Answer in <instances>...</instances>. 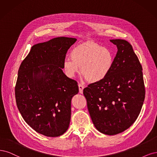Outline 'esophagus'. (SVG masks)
I'll return each instance as SVG.
<instances>
[{
  "mask_svg": "<svg viewBox=\"0 0 157 157\" xmlns=\"http://www.w3.org/2000/svg\"><path fill=\"white\" fill-rule=\"evenodd\" d=\"M78 87H79V93L82 94L83 93V89H84V86L82 84H79L78 85Z\"/></svg>",
  "mask_w": 157,
  "mask_h": 157,
  "instance_id": "obj_1",
  "label": "esophagus"
}]
</instances>
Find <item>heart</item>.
Listing matches in <instances>:
<instances>
[{
  "label": "heart",
  "instance_id": "1",
  "mask_svg": "<svg viewBox=\"0 0 157 157\" xmlns=\"http://www.w3.org/2000/svg\"><path fill=\"white\" fill-rule=\"evenodd\" d=\"M70 59H66L63 63L64 74L73 78L79 72L89 83L102 82L112 71L115 56L107 48L97 43H85L75 46L70 52Z\"/></svg>",
  "mask_w": 157,
  "mask_h": 157
}]
</instances>
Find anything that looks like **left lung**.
Returning a JSON list of instances; mask_svg holds the SVG:
<instances>
[{
	"instance_id": "8db88e82",
	"label": "left lung",
	"mask_w": 157,
	"mask_h": 157,
	"mask_svg": "<svg viewBox=\"0 0 157 157\" xmlns=\"http://www.w3.org/2000/svg\"><path fill=\"white\" fill-rule=\"evenodd\" d=\"M117 45L112 71L102 82L83 89L93 123L99 132L115 135L137 119L145 99L142 67L131 44L124 40H110Z\"/></svg>"
}]
</instances>
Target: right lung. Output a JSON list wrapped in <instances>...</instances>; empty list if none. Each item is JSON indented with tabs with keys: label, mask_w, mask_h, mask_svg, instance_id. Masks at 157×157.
Masks as SVG:
<instances>
[{
	"label": "right lung",
	"mask_w": 157,
	"mask_h": 157,
	"mask_svg": "<svg viewBox=\"0 0 157 157\" xmlns=\"http://www.w3.org/2000/svg\"><path fill=\"white\" fill-rule=\"evenodd\" d=\"M76 40L57 37L35 44L18 70V109L32 128L48 137L63 135L69 127L71 100L79 89L76 81L62 68L68 49Z\"/></svg>",
	"instance_id": "1"
}]
</instances>
